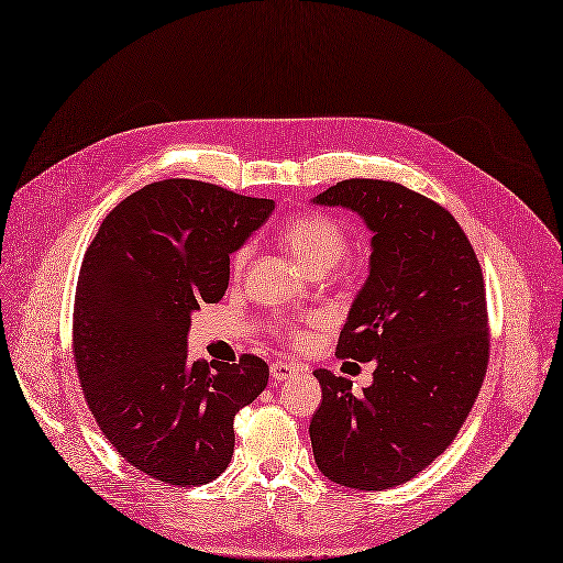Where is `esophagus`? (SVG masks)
Listing matches in <instances>:
<instances>
[{"label":"esophagus","mask_w":563,"mask_h":563,"mask_svg":"<svg viewBox=\"0 0 563 563\" xmlns=\"http://www.w3.org/2000/svg\"><path fill=\"white\" fill-rule=\"evenodd\" d=\"M301 371L299 363H287V361H276L272 363V377L283 382V379H289L291 375H297Z\"/></svg>","instance_id":"34e87169"}]
</instances>
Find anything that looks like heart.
<instances>
[{
	"label": "heart",
	"instance_id": "heart-1",
	"mask_svg": "<svg viewBox=\"0 0 563 563\" xmlns=\"http://www.w3.org/2000/svg\"><path fill=\"white\" fill-rule=\"evenodd\" d=\"M283 246L289 251L306 272H327L347 251V234L333 218L322 213H301L283 228ZM251 257V249L243 246L232 257V272L241 274Z\"/></svg>",
	"mask_w": 563,
	"mask_h": 563
}]
</instances>
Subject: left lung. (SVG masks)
Returning <instances> with one entry per match:
<instances>
[{
  "label": "left lung",
  "mask_w": 563,
  "mask_h": 563,
  "mask_svg": "<svg viewBox=\"0 0 563 563\" xmlns=\"http://www.w3.org/2000/svg\"><path fill=\"white\" fill-rule=\"evenodd\" d=\"M314 205L358 213L373 232L371 266L335 354L375 361L373 384L314 371L322 405L310 421L320 472L354 490H388L442 455L487 371L481 264L455 218L396 181L345 179Z\"/></svg>",
  "instance_id": "obj_1"
}]
</instances>
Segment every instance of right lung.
<instances>
[{
    "label": "right lung",
    "instance_id": "1",
    "mask_svg": "<svg viewBox=\"0 0 563 563\" xmlns=\"http://www.w3.org/2000/svg\"><path fill=\"white\" fill-rule=\"evenodd\" d=\"M274 207L216 184L154 181L106 216L85 253L73 358L101 432L146 476L205 485L232 460L234 417L268 365L192 361L186 338L190 312L223 299L230 255Z\"/></svg>",
    "mask_w": 563,
    "mask_h": 563
}]
</instances>
